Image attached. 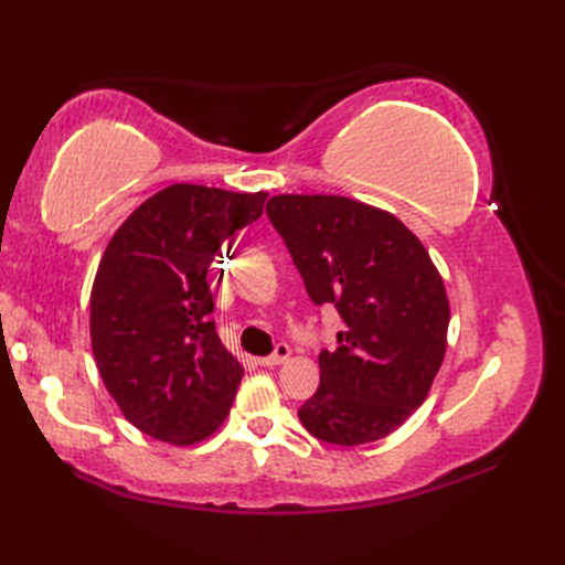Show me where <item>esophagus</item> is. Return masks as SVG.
<instances>
[{"label": "esophagus", "mask_w": 565, "mask_h": 565, "mask_svg": "<svg viewBox=\"0 0 565 565\" xmlns=\"http://www.w3.org/2000/svg\"><path fill=\"white\" fill-rule=\"evenodd\" d=\"M291 356V350H289V344L286 342H279L276 344V350H274V354H269V356H262V359H257V364L259 366H279V364H284L286 359Z\"/></svg>", "instance_id": "1"}]
</instances>
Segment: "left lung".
I'll return each mask as SVG.
<instances>
[{"mask_svg":"<svg viewBox=\"0 0 565 565\" xmlns=\"http://www.w3.org/2000/svg\"><path fill=\"white\" fill-rule=\"evenodd\" d=\"M267 215L316 306L344 322L322 350L320 386L298 419L310 435L359 447L388 437L431 388L447 352L449 298L425 245L393 213L326 194L271 196Z\"/></svg>","mask_w":565,"mask_h":565,"instance_id":"left-lung-1","label":"left lung"}]
</instances>
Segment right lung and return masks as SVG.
I'll use <instances>...</instances> for the list:
<instances>
[{
  "label": "right lung",
  "mask_w": 565,
  "mask_h": 565,
  "mask_svg": "<svg viewBox=\"0 0 565 565\" xmlns=\"http://www.w3.org/2000/svg\"><path fill=\"white\" fill-rule=\"evenodd\" d=\"M267 194L172 184L128 215L106 245L89 332L106 391L134 427L189 447L231 413L245 369L225 350L209 269L262 215Z\"/></svg>",
  "instance_id": "1"
}]
</instances>
